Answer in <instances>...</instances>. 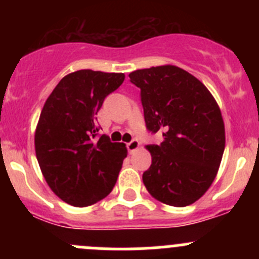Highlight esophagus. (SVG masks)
<instances>
[{
	"label": "esophagus",
	"instance_id": "34e87169",
	"mask_svg": "<svg viewBox=\"0 0 259 259\" xmlns=\"http://www.w3.org/2000/svg\"><path fill=\"white\" fill-rule=\"evenodd\" d=\"M126 148H127V150H129L130 153H132V151L137 150V149L139 148V142H138L137 139H133L132 142L127 143V144H126Z\"/></svg>",
	"mask_w": 259,
	"mask_h": 259
}]
</instances>
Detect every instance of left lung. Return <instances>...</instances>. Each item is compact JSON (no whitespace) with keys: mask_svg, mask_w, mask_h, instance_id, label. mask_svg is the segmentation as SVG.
Wrapping results in <instances>:
<instances>
[{"mask_svg":"<svg viewBox=\"0 0 259 259\" xmlns=\"http://www.w3.org/2000/svg\"><path fill=\"white\" fill-rule=\"evenodd\" d=\"M129 77L140 89L146 129L164 138L146 146L151 154L143 173L146 189L168 205L193 204L213 183L226 146L215 99L197 77L173 65L137 70Z\"/></svg>","mask_w":259,"mask_h":259,"instance_id":"8db88e82","label":"left lung"}]
</instances>
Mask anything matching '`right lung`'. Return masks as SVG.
<instances>
[{
    "instance_id": "add662e5",
    "label": "right lung",
    "mask_w": 259,
    "mask_h": 259,
    "mask_svg": "<svg viewBox=\"0 0 259 259\" xmlns=\"http://www.w3.org/2000/svg\"><path fill=\"white\" fill-rule=\"evenodd\" d=\"M124 74L79 70L62 77L46 100L35 133L38 165L52 192L88 207L113 190L127 150L99 137L96 115Z\"/></svg>"
}]
</instances>
